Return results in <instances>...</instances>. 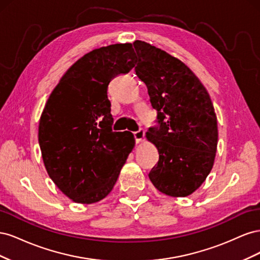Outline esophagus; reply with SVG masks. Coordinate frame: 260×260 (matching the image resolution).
I'll list each match as a JSON object with an SVG mask.
<instances>
[{"label":"esophagus","mask_w":260,"mask_h":260,"mask_svg":"<svg viewBox=\"0 0 260 260\" xmlns=\"http://www.w3.org/2000/svg\"><path fill=\"white\" fill-rule=\"evenodd\" d=\"M133 135H135V139H136L137 144H139V143L142 142L143 139H144V130L143 129H140L139 131L133 133Z\"/></svg>","instance_id":"esophagus-1"}]
</instances>
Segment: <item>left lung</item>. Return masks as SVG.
<instances>
[{
  "label": "left lung",
  "mask_w": 260,
  "mask_h": 260,
  "mask_svg": "<svg viewBox=\"0 0 260 260\" xmlns=\"http://www.w3.org/2000/svg\"><path fill=\"white\" fill-rule=\"evenodd\" d=\"M136 74L144 82L158 125L146 139L159 154L148 174L159 192L185 198L204 183L215 162L218 125L205 86L183 61L156 46L137 40Z\"/></svg>",
  "instance_id": "left-lung-1"
}]
</instances>
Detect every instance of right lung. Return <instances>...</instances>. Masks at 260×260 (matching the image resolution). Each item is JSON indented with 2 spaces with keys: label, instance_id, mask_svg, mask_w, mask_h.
Masks as SVG:
<instances>
[{
  "label": "right lung",
  "instance_id": "obj_1",
  "mask_svg": "<svg viewBox=\"0 0 260 260\" xmlns=\"http://www.w3.org/2000/svg\"><path fill=\"white\" fill-rule=\"evenodd\" d=\"M130 43L86 53L62 75L39 121V144L49 177L68 199L93 204L112 192L136 145L131 132H113L107 86L136 65Z\"/></svg>",
  "mask_w": 260,
  "mask_h": 260
}]
</instances>
